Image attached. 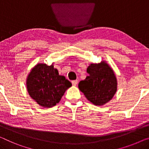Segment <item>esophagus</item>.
Returning <instances> with one entry per match:
<instances>
[{
    "instance_id": "1",
    "label": "esophagus",
    "mask_w": 149,
    "mask_h": 149,
    "mask_svg": "<svg viewBox=\"0 0 149 149\" xmlns=\"http://www.w3.org/2000/svg\"><path fill=\"white\" fill-rule=\"evenodd\" d=\"M77 81H77V79H76V80H73V81H72V85H73V86H76L77 84Z\"/></svg>"
}]
</instances>
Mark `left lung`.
<instances>
[{
    "mask_svg": "<svg viewBox=\"0 0 149 149\" xmlns=\"http://www.w3.org/2000/svg\"><path fill=\"white\" fill-rule=\"evenodd\" d=\"M88 76L79 81V90L90 102L103 106L112 99L117 91V79L112 68L105 61L90 63Z\"/></svg>",
    "mask_w": 149,
    "mask_h": 149,
    "instance_id": "1",
    "label": "left lung"
}]
</instances>
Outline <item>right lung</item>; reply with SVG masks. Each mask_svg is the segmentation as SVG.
I'll list each match as a JSON object with an SVG mask.
<instances>
[{
    "mask_svg": "<svg viewBox=\"0 0 149 149\" xmlns=\"http://www.w3.org/2000/svg\"><path fill=\"white\" fill-rule=\"evenodd\" d=\"M26 85L29 96L40 106L52 108L59 102L72 83L59 75L53 63L47 65L39 63L28 74Z\"/></svg>",
    "mask_w": 149,
    "mask_h": 149,
    "instance_id": "right-lung-1",
    "label": "right lung"
}]
</instances>
